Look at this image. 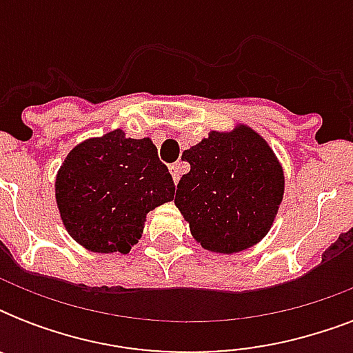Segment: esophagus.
Listing matches in <instances>:
<instances>
[{
	"label": "esophagus",
	"instance_id": "1",
	"mask_svg": "<svg viewBox=\"0 0 353 353\" xmlns=\"http://www.w3.org/2000/svg\"><path fill=\"white\" fill-rule=\"evenodd\" d=\"M179 163H172L168 168H170V174H172V179H174V183L179 181V177H181V174H179Z\"/></svg>",
	"mask_w": 353,
	"mask_h": 353
}]
</instances>
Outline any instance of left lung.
Wrapping results in <instances>:
<instances>
[{
    "instance_id": "1",
    "label": "left lung",
    "mask_w": 353,
    "mask_h": 353,
    "mask_svg": "<svg viewBox=\"0 0 353 353\" xmlns=\"http://www.w3.org/2000/svg\"><path fill=\"white\" fill-rule=\"evenodd\" d=\"M190 172L179 179L174 203L203 249L232 254L271 231L284 198L285 177L268 141L251 126L212 130L183 152Z\"/></svg>"
}]
</instances>
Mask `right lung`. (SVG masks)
<instances>
[{
	"instance_id": "add662e5",
	"label": "right lung",
	"mask_w": 353,
	"mask_h": 353,
	"mask_svg": "<svg viewBox=\"0 0 353 353\" xmlns=\"http://www.w3.org/2000/svg\"><path fill=\"white\" fill-rule=\"evenodd\" d=\"M174 181L152 139L119 130L69 150L54 179L65 231L91 252L126 254L143 236L146 214L174 199Z\"/></svg>"
}]
</instances>
